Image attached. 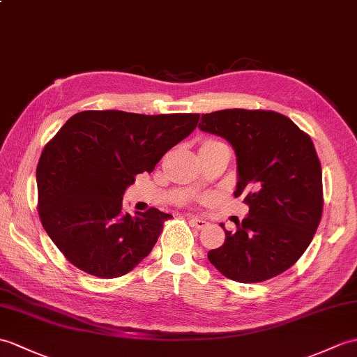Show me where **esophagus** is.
Returning a JSON list of instances; mask_svg holds the SVG:
<instances>
[{
    "label": "esophagus",
    "mask_w": 357,
    "mask_h": 357,
    "mask_svg": "<svg viewBox=\"0 0 357 357\" xmlns=\"http://www.w3.org/2000/svg\"><path fill=\"white\" fill-rule=\"evenodd\" d=\"M190 223H192V225L197 229H202V228L208 225V222H206L205 219H201V218H192V219H190Z\"/></svg>",
    "instance_id": "obj_1"
}]
</instances>
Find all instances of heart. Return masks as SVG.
<instances>
[{
	"instance_id": "b5f03b06",
	"label": "heart",
	"mask_w": 357,
	"mask_h": 357,
	"mask_svg": "<svg viewBox=\"0 0 357 357\" xmlns=\"http://www.w3.org/2000/svg\"><path fill=\"white\" fill-rule=\"evenodd\" d=\"M208 143H220V141H216V139H208V141H205V144H208Z\"/></svg>"
}]
</instances>
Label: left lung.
I'll return each instance as SVG.
<instances>
[{"mask_svg":"<svg viewBox=\"0 0 357 357\" xmlns=\"http://www.w3.org/2000/svg\"><path fill=\"white\" fill-rule=\"evenodd\" d=\"M199 128L234 147V196L243 195L250 206L208 260L238 283L280 275L307 250L322 216V172L312 138L286 115L264 109L202 114Z\"/></svg>","mask_w":357,"mask_h":357,"instance_id":"1","label":"left lung"}]
</instances>
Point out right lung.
Returning <instances> with one entry per match:
<instances>
[{
    "label": "right lung",
    "instance_id": "1",
    "mask_svg": "<svg viewBox=\"0 0 357 357\" xmlns=\"http://www.w3.org/2000/svg\"><path fill=\"white\" fill-rule=\"evenodd\" d=\"M199 117L82 111L63 124L40 153L36 182L40 222L66 260L117 278L151 254L172 216L153 206L124 213V190L192 134Z\"/></svg>",
    "mask_w": 357,
    "mask_h": 357
}]
</instances>
